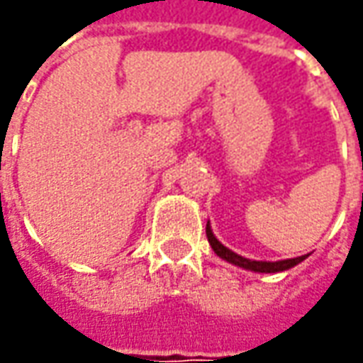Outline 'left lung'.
Listing matches in <instances>:
<instances>
[{
    "label": "left lung",
    "mask_w": 363,
    "mask_h": 363,
    "mask_svg": "<svg viewBox=\"0 0 363 363\" xmlns=\"http://www.w3.org/2000/svg\"><path fill=\"white\" fill-rule=\"evenodd\" d=\"M206 236H208V242H210V246H212V250H214V252H216L218 257L222 258V260H226V262H230V264H234V267H240V269H246V271H252V272L289 271V269L297 267L299 262H303L305 258L309 257V255H303V257L286 258V260H277V262H269V260H250V258H244V257H240V255H236V252H232L230 248H226L224 244L220 242L216 236H214V232H212L210 222L206 224Z\"/></svg>",
    "instance_id": "1"
}]
</instances>
